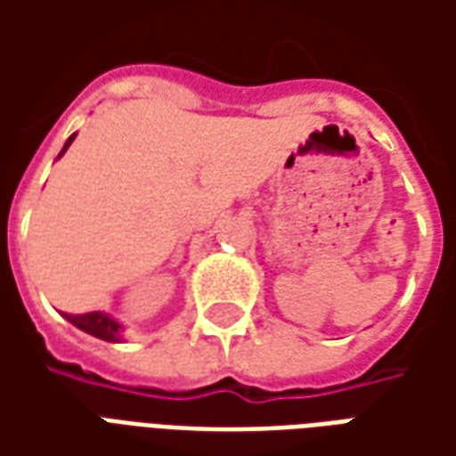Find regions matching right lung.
Listing matches in <instances>:
<instances>
[{"label": "right lung", "instance_id": "obj_1", "mask_svg": "<svg viewBox=\"0 0 456 456\" xmlns=\"http://www.w3.org/2000/svg\"><path fill=\"white\" fill-rule=\"evenodd\" d=\"M73 139H75V134L70 136V139L65 141V146L63 151L58 153V159H61L65 151H68V146L73 143ZM63 317L68 320V322H73L77 330H83V332L97 337V339H104V342H121V332H124V327H121L114 317L104 315V313H85V315H68V313H63Z\"/></svg>", "mask_w": 456, "mask_h": 456}]
</instances>
